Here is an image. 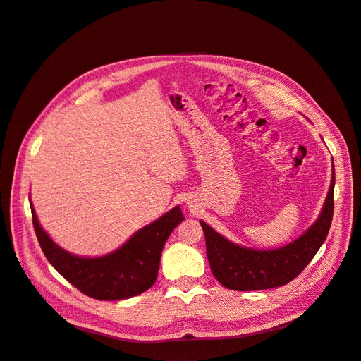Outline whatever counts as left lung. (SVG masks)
Here are the masks:
<instances>
[{"label": "left lung", "mask_w": 361, "mask_h": 361, "mask_svg": "<svg viewBox=\"0 0 361 361\" xmlns=\"http://www.w3.org/2000/svg\"><path fill=\"white\" fill-rule=\"evenodd\" d=\"M335 166H331V182L324 206L317 221L304 234L279 249L257 250L238 246L200 221L204 231L210 269L224 287L249 292L284 286L311 262L324 243L334 216Z\"/></svg>", "instance_id": "1"}]
</instances>
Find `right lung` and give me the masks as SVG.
Returning a JSON list of instances; mask_svg holds the SVG:
<instances>
[{"instance_id":"1","label":"right lung","mask_w":361,"mask_h":361,"mask_svg":"<svg viewBox=\"0 0 361 361\" xmlns=\"http://www.w3.org/2000/svg\"><path fill=\"white\" fill-rule=\"evenodd\" d=\"M32 224L39 246L53 268L80 292L99 300L128 299L147 292L155 283L164 244L185 218L179 206L140 228L121 247L97 257L69 253L41 228L32 201Z\"/></svg>"}]
</instances>
